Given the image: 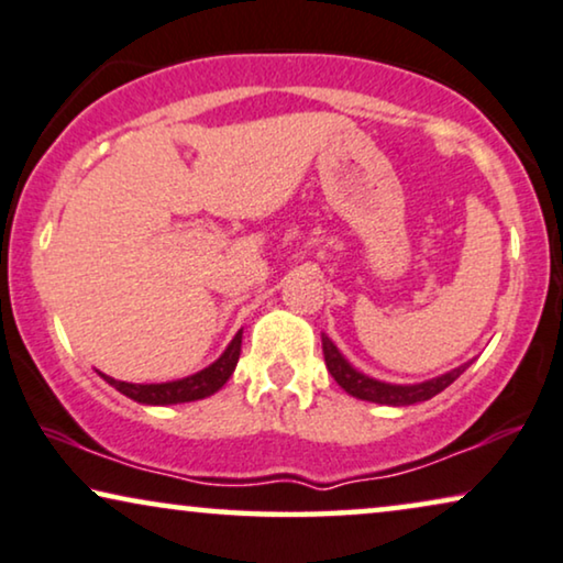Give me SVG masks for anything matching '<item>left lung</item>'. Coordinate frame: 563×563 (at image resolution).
<instances>
[{"mask_svg": "<svg viewBox=\"0 0 563 563\" xmlns=\"http://www.w3.org/2000/svg\"><path fill=\"white\" fill-rule=\"evenodd\" d=\"M321 350H324L329 373H332V378L344 388V391H347L350 396H355V399L386 404V407H409V404L432 399V396L445 391V388L451 386L453 380L459 378L461 373L476 360V357L468 360V363H463V365H459V368L443 373V376L419 380V384H388V380H378V378L368 376V373L357 371L324 332H321Z\"/></svg>", "mask_w": 563, "mask_h": 563, "instance_id": "obj_1", "label": "left lung"}]
</instances>
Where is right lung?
Returning a JSON list of instances; mask_svg holds the SVG:
<instances>
[{
  "label": "right lung",
  "instance_id": "1",
  "mask_svg": "<svg viewBox=\"0 0 563 563\" xmlns=\"http://www.w3.org/2000/svg\"><path fill=\"white\" fill-rule=\"evenodd\" d=\"M239 352H242V329H239L234 340L227 344V350H223L221 355L208 365V368L192 373V376H185L177 380H162V384H129V380L104 376L100 371L97 373H100V378L108 380L115 391L129 396L133 401L146 404V407H169V404L198 401V399H206V396H213L216 391H221L223 384H227L231 373L236 368Z\"/></svg>",
  "mask_w": 563,
  "mask_h": 563
}]
</instances>
